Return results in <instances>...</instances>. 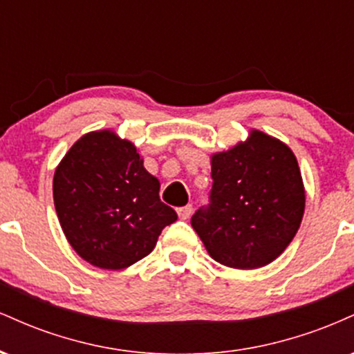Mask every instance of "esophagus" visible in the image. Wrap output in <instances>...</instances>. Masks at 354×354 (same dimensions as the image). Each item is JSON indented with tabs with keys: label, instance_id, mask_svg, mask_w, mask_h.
<instances>
[{
	"label": "esophagus",
	"instance_id": "esophagus-1",
	"mask_svg": "<svg viewBox=\"0 0 354 354\" xmlns=\"http://www.w3.org/2000/svg\"><path fill=\"white\" fill-rule=\"evenodd\" d=\"M191 213H193V208H191V205L183 206V208H178V216H180L181 219H188L191 216Z\"/></svg>",
	"mask_w": 354,
	"mask_h": 354
}]
</instances>
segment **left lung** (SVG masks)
Wrapping results in <instances>:
<instances>
[{"mask_svg": "<svg viewBox=\"0 0 354 354\" xmlns=\"http://www.w3.org/2000/svg\"><path fill=\"white\" fill-rule=\"evenodd\" d=\"M211 205L191 226L214 261L234 270L270 265L298 233L304 185L286 143L251 129L246 141L211 154Z\"/></svg>", "mask_w": 354, "mask_h": 354, "instance_id": "8db88e82", "label": "left lung"}]
</instances>
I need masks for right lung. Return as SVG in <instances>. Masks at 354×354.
I'll use <instances>...</instances> for the list:
<instances>
[{"mask_svg": "<svg viewBox=\"0 0 354 354\" xmlns=\"http://www.w3.org/2000/svg\"><path fill=\"white\" fill-rule=\"evenodd\" d=\"M53 200L68 243L101 270L135 265L178 219L135 143L111 129L89 131L68 149L56 166Z\"/></svg>", "mask_w": 354, "mask_h": 354, "instance_id": "right-lung-1", "label": "right lung"}]
</instances>
